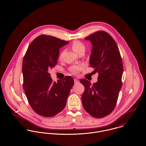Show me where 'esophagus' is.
Returning <instances> with one entry per match:
<instances>
[{
  "label": "esophagus",
  "mask_w": 146,
  "mask_h": 146,
  "mask_svg": "<svg viewBox=\"0 0 146 146\" xmlns=\"http://www.w3.org/2000/svg\"><path fill=\"white\" fill-rule=\"evenodd\" d=\"M74 83H75V84H77V83H78L79 82L78 80L77 79H74Z\"/></svg>",
  "instance_id": "esophagus-1"
}]
</instances>
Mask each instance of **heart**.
Instances as JSON below:
<instances>
[{
    "mask_svg": "<svg viewBox=\"0 0 146 146\" xmlns=\"http://www.w3.org/2000/svg\"><path fill=\"white\" fill-rule=\"evenodd\" d=\"M72 48L73 50L77 54L80 50H81L83 49H85V46L84 44L83 43H82L80 42L74 41L72 44ZM80 69V68L78 66L73 67L70 69V71L73 74H77V73H78Z\"/></svg>",
    "mask_w": 146,
    "mask_h": 146,
    "instance_id": "heart-1",
    "label": "heart"
}]
</instances>
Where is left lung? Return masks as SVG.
<instances>
[{"mask_svg":"<svg viewBox=\"0 0 146 146\" xmlns=\"http://www.w3.org/2000/svg\"><path fill=\"white\" fill-rule=\"evenodd\" d=\"M85 39L93 45L90 64L98 76V82L92 85L86 79H80L85 88L82 104L90 115L100 118L110 114L115 107L122 88L123 63L117 44L108 33L96 32Z\"/></svg>","mask_w":146,"mask_h":146,"instance_id":"1","label":"left lung"}]
</instances>
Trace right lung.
I'll return each mask as SVG.
<instances>
[{
	"instance_id": "obj_1",
	"label": "right lung",
	"mask_w": 146,
	"mask_h": 146,
	"mask_svg": "<svg viewBox=\"0 0 146 146\" xmlns=\"http://www.w3.org/2000/svg\"><path fill=\"white\" fill-rule=\"evenodd\" d=\"M68 41L41 35L28 46L23 58V89L35 112L51 117L65 107L68 97L74 84L71 76L53 82L48 71L58 63L59 49Z\"/></svg>"
}]
</instances>
